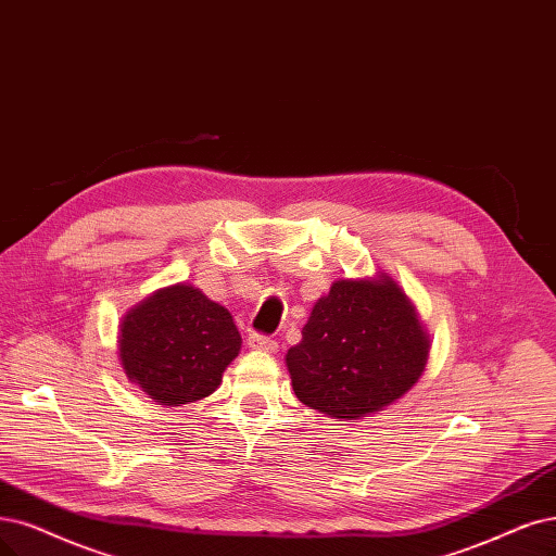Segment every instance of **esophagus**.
<instances>
[{
	"label": "esophagus",
	"mask_w": 556,
	"mask_h": 556,
	"mask_svg": "<svg viewBox=\"0 0 556 556\" xmlns=\"http://www.w3.org/2000/svg\"><path fill=\"white\" fill-rule=\"evenodd\" d=\"M247 345L252 348V351H263V353H275L277 351V341L265 337V334H250L247 337Z\"/></svg>",
	"instance_id": "esophagus-1"
}]
</instances>
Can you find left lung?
<instances>
[{"instance_id":"1","label":"left lung","mask_w":556,"mask_h":556,"mask_svg":"<svg viewBox=\"0 0 556 556\" xmlns=\"http://www.w3.org/2000/svg\"><path fill=\"white\" fill-rule=\"evenodd\" d=\"M430 339L413 302L384 273L337 279L286 355L295 396L312 409L353 421L407 394L421 378Z\"/></svg>"}]
</instances>
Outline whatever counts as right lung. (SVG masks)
<instances>
[{"label":"right lung","mask_w":556,"mask_h":556,"mask_svg":"<svg viewBox=\"0 0 556 556\" xmlns=\"http://www.w3.org/2000/svg\"><path fill=\"white\" fill-rule=\"evenodd\" d=\"M242 339L231 314L190 283H174L123 316L118 357L128 380L160 405L211 396Z\"/></svg>","instance_id":"right-lung-1"}]
</instances>
